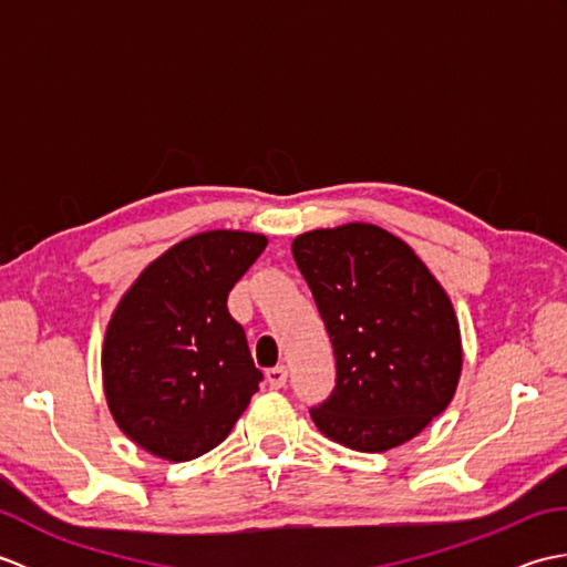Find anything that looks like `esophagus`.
<instances>
[{"instance_id":"obj_1","label":"esophagus","mask_w":567,"mask_h":567,"mask_svg":"<svg viewBox=\"0 0 567 567\" xmlns=\"http://www.w3.org/2000/svg\"><path fill=\"white\" fill-rule=\"evenodd\" d=\"M265 380H268V384H270L272 390L285 388V382H287V368H285V365L270 368L268 372H265Z\"/></svg>"}]
</instances>
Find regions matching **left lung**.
<instances>
[{
    "label": "left lung",
    "instance_id": "1",
    "mask_svg": "<svg viewBox=\"0 0 567 567\" xmlns=\"http://www.w3.org/2000/svg\"><path fill=\"white\" fill-rule=\"evenodd\" d=\"M336 355V388L311 409L323 436L360 453L412 441L451 404L463 370L449 292L414 248L375 224L292 240Z\"/></svg>",
    "mask_w": 567,
    "mask_h": 567
}]
</instances>
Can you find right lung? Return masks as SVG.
Masks as SVG:
<instances>
[{
	"label": "right lung",
	"mask_w": 567,
	"mask_h": 567,
	"mask_svg": "<svg viewBox=\"0 0 567 567\" xmlns=\"http://www.w3.org/2000/svg\"><path fill=\"white\" fill-rule=\"evenodd\" d=\"M268 246L262 234L214 228L148 262L118 299L102 346L106 406L126 436L161 461L219 445L262 372L226 299Z\"/></svg>",
	"instance_id": "add662e5"
}]
</instances>
